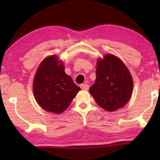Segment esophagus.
<instances>
[{
	"mask_svg": "<svg viewBox=\"0 0 160 160\" xmlns=\"http://www.w3.org/2000/svg\"><path fill=\"white\" fill-rule=\"evenodd\" d=\"M80 88L83 90H89V85L88 84H82L80 85Z\"/></svg>",
	"mask_w": 160,
	"mask_h": 160,
	"instance_id": "34e87169",
	"label": "esophagus"
}]
</instances>
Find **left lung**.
<instances>
[{
    "instance_id": "left-lung-1",
    "label": "left lung",
    "mask_w": 160,
    "mask_h": 160,
    "mask_svg": "<svg viewBox=\"0 0 160 160\" xmlns=\"http://www.w3.org/2000/svg\"><path fill=\"white\" fill-rule=\"evenodd\" d=\"M96 80L90 93L97 104L108 112L126 105L131 98L133 82L126 65L113 54H106L97 63Z\"/></svg>"
}]
</instances>
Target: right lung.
<instances>
[{"instance_id": "add662e5", "label": "right lung", "mask_w": 160, "mask_h": 160, "mask_svg": "<svg viewBox=\"0 0 160 160\" xmlns=\"http://www.w3.org/2000/svg\"><path fill=\"white\" fill-rule=\"evenodd\" d=\"M81 89L66 74L63 61L56 55L48 56L38 67L33 82V92L38 104L47 112L61 113Z\"/></svg>"}]
</instances>
